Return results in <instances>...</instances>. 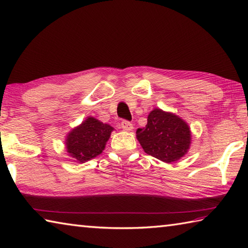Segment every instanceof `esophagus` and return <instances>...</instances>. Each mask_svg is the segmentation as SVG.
<instances>
[{
  "label": "esophagus",
  "mask_w": 248,
  "mask_h": 248,
  "mask_svg": "<svg viewBox=\"0 0 248 248\" xmlns=\"http://www.w3.org/2000/svg\"><path fill=\"white\" fill-rule=\"evenodd\" d=\"M121 128L125 130V131H131V130L133 129V125L131 123H130V121L123 120L121 121Z\"/></svg>",
  "instance_id": "obj_1"
}]
</instances>
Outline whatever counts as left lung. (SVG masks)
Returning <instances> with one entry per match:
<instances>
[{
    "instance_id": "left-lung-1",
    "label": "left lung",
    "mask_w": 248,
    "mask_h": 248,
    "mask_svg": "<svg viewBox=\"0 0 248 248\" xmlns=\"http://www.w3.org/2000/svg\"><path fill=\"white\" fill-rule=\"evenodd\" d=\"M144 152L165 163H172L186 154L191 144L188 125L178 116L155 108L147 117V124L137 130Z\"/></svg>"
}]
</instances>
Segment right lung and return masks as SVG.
Listing matches in <instances>:
<instances>
[{
    "mask_svg": "<svg viewBox=\"0 0 248 248\" xmlns=\"http://www.w3.org/2000/svg\"><path fill=\"white\" fill-rule=\"evenodd\" d=\"M114 128L93 117H88L79 127L68 133L66 140L67 152L80 163L100 155L105 148Z\"/></svg>",
    "mask_w": 248,
    "mask_h": 248,
    "instance_id": "obj_1",
    "label": "right lung"
}]
</instances>
